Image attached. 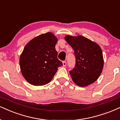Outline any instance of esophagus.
Wrapping results in <instances>:
<instances>
[{"label":"esophagus","instance_id":"1","mask_svg":"<svg viewBox=\"0 0 120 120\" xmlns=\"http://www.w3.org/2000/svg\"><path fill=\"white\" fill-rule=\"evenodd\" d=\"M62 63H63V66H64V67H65V66H66V64H67V63H66V62L65 61V60H64V61L62 62Z\"/></svg>","mask_w":120,"mask_h":120}]
</instances>
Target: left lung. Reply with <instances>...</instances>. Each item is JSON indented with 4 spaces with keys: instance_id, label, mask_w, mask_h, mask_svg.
Listing matches in <instances>:
<instances>
[{
    "instance_id": "8db88e82",
    "label": "left lung",
    "mask_w": 120,
    "mask_h": 120,
    "mask_svg": "<svg viewBox=\"0 0 120 120\" xmlns=\"http://www.w3.org/2000/svg\"><path fill=\"white\" fill-rule=\"evenodd\" d=\"M74 51L75 67L69 71L77 85L86 87L98 79L102 71L103 58L101 47L88 38L79 35L64 37Z\"/></svg>"
}]
</instances>
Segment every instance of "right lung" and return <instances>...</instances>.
I'll list each match as a JSON object with an SVG mask.
<instances>
[{"mask_svg": "<svg viewBox=\"0 0 120 120\" xmlns=\"http://www.w3.org/2000/svg\"><path fill=\"white\" fill-rule=\"evenodd\" d=\"M57 38L51 32L36 37L25 46L19 59L22 73L34 86L50 82L63 64L58 59L55 46Z\"/></svg>", "mask_w": 120, "mask_h": 120, "instance_id": "right-lung-1", "label": "right lung"}]
</instances>
